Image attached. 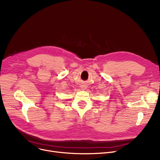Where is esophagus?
<instances>
[{
  "instance_id": "obj_1",
  "label": "esophagus",
  "mask_w": 160,
  "mask_h": 160,
  "mask_svg": "<svg viewBox=\"0 0 160 160\" xmlns=\"http://www.w3.org/2000/svg\"><path fill=\"white\" fill-rule=\"evenodd\" d=\"M86 89V87L85 86H83L82 87V90H85Z\"/></svg>"
}]
</instances>
